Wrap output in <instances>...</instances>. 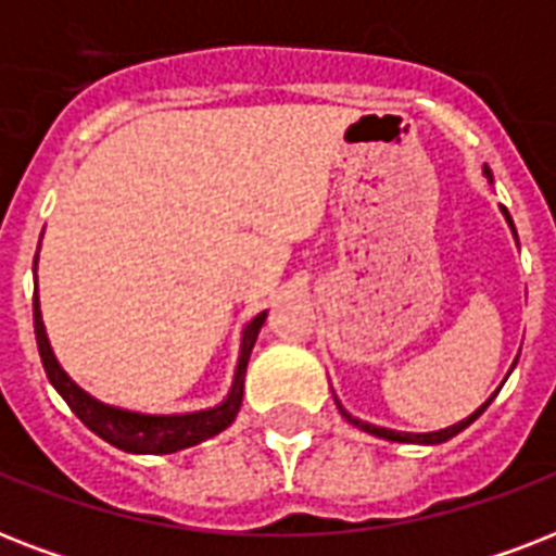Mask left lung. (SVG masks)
<instances>
[{
  "label": "left lung",
  "mask_w": 556,
  "mask_h": 556,
  "mask_svg": "<svg viewBox=\"0 0 556 556\" xmlns=\"http://www.w3.org/2000/svg\"><path fill=\"white\" fill-rule=\"evenodd\" d=\"M484 176L491 178V169H488V167H484ZM502 213H505V218H508L510 230H514V222H510L508 210L502 207ZM514 236H517V230H514ZM514 366H517V364H514ZM493 397H496V392H493V395L488 397V401H484V404L479 406V409H476L473 415H467L465 421H458V424H453V427H447V430H435V432H397V430H387V427H375V424L361 421V418H355V415H349L346 409L340 406L338 397H334V404H338L340 415H343V418H346L349 424H355L357 430L369 432V435H378V439H387V441H401V444H441V441L453 439V435H458V432L465 430V427H470V424H473L476 418H479V415L484 413V409H488V404H491Z\"/></svg>",
  "instance_id": "8db88e82"
}]
</instances>
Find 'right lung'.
Wrapping results in <instances>:
<instances>
[{
	"label": "right lung",
	"mask_w": 556,
	"mask_h": 556,
	"mask_svg": "<svg viewBox=\"0 0 556 556\" xmlns=\"http://www.w3.org/2000/svg\"><path fill=\"white\" fill-rule=\"evenodd\" d=\"M37 265V260H34ZM268 312L256 314L242 331V349H239V364H236L233 383L230 392L222 404L210 406V409H199V413H181V415H147L132 413V409H121V406H109L98 397H91L86 389H80L63 366L56 364L51 343H48L46 326H42V312H39V296L34 291V331H37V346L46 375L51 380V387L63 395V401L72 406V413L89 427L94 435L109 441L112 447L124 450V453H147V456H164V453H178L192 444L213 439L222 430H227L233 424L239 406H242L244 395V371H248V361H251V349L256 343L262 323H265Z\"/></svg>",
	"instance_id": "right-lung-1"
}]
</instances>
